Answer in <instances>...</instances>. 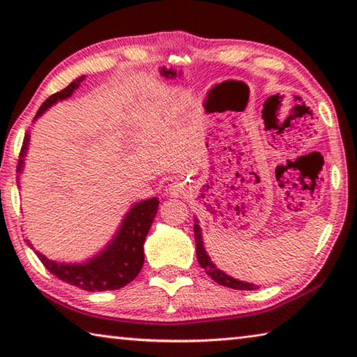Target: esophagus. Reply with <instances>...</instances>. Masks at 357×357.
Returning a JSON list of instances; mask_svg holds the SVG:
<instances>
[{
    "label": "esophagus",
    "instance_id": "34e87169",
    "mask_svg": "<svg viewBox=\"0 0 357 357\" xmlns=\"http://www.w3.org/2000/svg\"><path fill=\"white\" fill-rule=\"evenodd\" d=\"M185 192H187V187L184 183H172L167 189V193L172 197H183L185 195Z\"/></svg>",
    "mask_w": 357,
    "mask_h": 357
}]
</instances>
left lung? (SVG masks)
Returning a JSON list of instances; mask_svg holds the SVG:
<instances>
[{
    "mask_svg": "<svg viewBox=\"0 0 357 357\" xmlns=\"http://www.w3.org/2000/svg\"><path fill=\"white\" fill-rule=\"evenodd\" d=\"M193 233H195V243H197L195 244L197 245V259H198V263H200L202 268L204 269V273H206L211 279L219 283V285L233 288V289H257V287L253 285V283L233 279V277H229L228 274L222 273V271L217 268L213 261H211L209 255L206 253V250H204L202 228H200V225H198L197 219H195V225H193Z\"/></svg>",
    "mask_w": 357,
    "mask_h": 357,
    "instance_id": "left-lung-1",
    "label": "left lung"
}]
</instances>
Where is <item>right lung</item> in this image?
Segmentation results:
<instances>
[{
	"instance_id": "right-lung-1",
	"label": "right lung",
	"mask_w": 357,
	"mask_h": 357,
	"mask_svg": "<svg viewBox=\"0 0 357 357\" xmlns=\"http://www.w3.org/2000/svg\"><path fill=\"white\" fill-rule=\"evenodd\" d=\"M84 75L78 77L63 91L50 96L36 113L38 119L42 113L55 105L58 100H64L72 96V93L80 86ZM29 144V134L23 138V146L20 151V160L17 167V173L23 172L25 167V155ZM19 183V181H17ZM159 208V200L155 197L142 200L132 206L124 215L118 231L112 238L104 249L98 255L86 259L83 263H61L48 259L40 252L34 250L36 255L44 263L45 268L59 280L68 282L70 285L78 287L86 291H107V289H118L128 285L135 279L143 268L144 253L143 244L146 234L153 225L154 217ZM28 245L34 249L33 244L26 241Z\"/></svg>"
}]
</instances>
